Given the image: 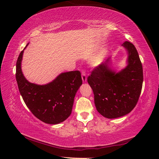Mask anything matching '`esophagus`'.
Listing matches in <instances>:
<instances>
[{
	"mask_svg": "<svg viewBox=\"0 0 159 159\" xmlns=\"http://www.w3.org/2000/svg\"><path fill=\"white\" fill-rule=\"evenodd\" d=\"M82 80L83 83H85L87 81V76H86V74L84 71H82Z\"/></svg>",
	"mask_w": 159,
	"mask_h": 159,
	"instance_id": "34e87169",
	"label": "esophagus"
}]
</instances>
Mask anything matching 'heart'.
I'll use <instances>...</instances> for the list:
<instances>
[{
  "label": "heart",
  "mask_w": 159,
  "mask_h": 159,
  "mask_svg": "<svg viewBox=\"0 0 159 159\" xmlns=\"http://www.w3.org/2000/svg\"><path fill=\"white\" fill-rule=\"evenodd\" d=\"M107 54V50L106 49H103L101 51H99L96 57V61H98V62H100V61L106 57Z\"/></svg>",
  "instance_id": "1"
}]
</instances>
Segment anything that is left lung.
<instances>
[{
    "label": "left lung",
    "mask_w": 159,
    "mask_h": 159,
    "mask_svg": "<svg viewBox=\"0 0 159 159\" xmlns=\"http://www.w3.org/2000/svg\"><path fill=\"white\" fill-rule=\"evenodd\" d=\"M122 46L127 51V66L116 72L111 65V58L99 64L88 77L92 88L98 111L104 117L116 118L133 110L140 95L143 70L138 51L130 42Z\"/></svg>",
    "instance_id": "obj_1"
}]
</instances>
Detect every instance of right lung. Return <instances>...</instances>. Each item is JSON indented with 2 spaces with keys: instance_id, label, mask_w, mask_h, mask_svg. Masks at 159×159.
<instances>
[{
  "instance_id": "obj_1",
  "label": "right lung",
  "mask_w": 159,
  "mask_h": 159,
  "mask_svg": "<svg viewBox=\"0 0 159 159\" xmlns=\"http://www.w3.org/2000/svg\"><path fill=\"white\" fill-rule=\"evenodd\" d=\"M16 64V80L26 105L35 116L48 124L63 122L71 114L76 93L82 85L79 71L61 73L52 81L38 85L28 81L21 68L24 50Z\"/></svg>"
}]
</instances>
